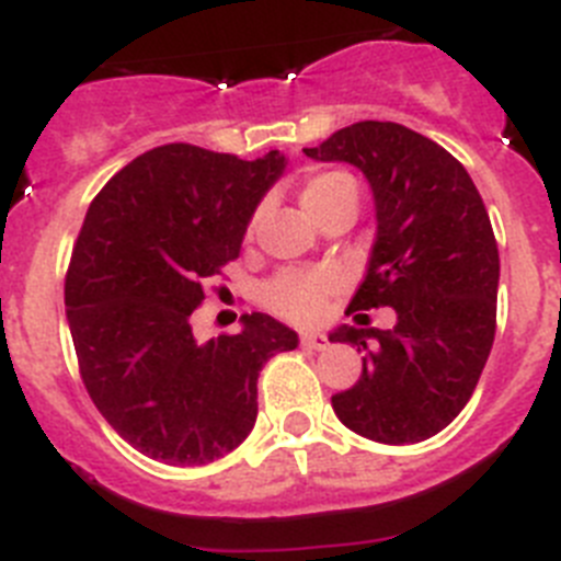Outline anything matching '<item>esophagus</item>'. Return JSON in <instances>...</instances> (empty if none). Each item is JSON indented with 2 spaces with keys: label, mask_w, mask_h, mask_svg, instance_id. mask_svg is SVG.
Segmentation results:
<instances>
[{
  "label": "esophagus",
  "mask_w": 561,
  "mask_h": 561,
  "mask_svg": "<svg viewBox=\"0 0 561 561\" xmlns=\"http://www.w3.org/2000/svg\"><path fill=\"white\" fill-rule=\"evenodd\" d=\"M299 343H301V350H310V352H321L330 346L327 335H321V332H301Z\"/></svg>",
  "instance_id": "obj_1"
}]
</instances>
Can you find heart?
I'll list each match as a JSON object with an SVG mask.
<instances>
[{"label":"heart","instance_id":"heart-1","mask_svg":"<svg viewBox=\"0 0 561 561\" xmlns=\"http://www.w3.org/2000/svg\"><path fill=\"white\" fill-rule=\"evenodd\" d=\"M301 206L307 209L312 220L324 224L332 211L343 206H355L357 209V184L352 175L343 170H312L301 181ZM260 211L251 215L249 237L254 234ZM337 282L330 274H301V271H285L276 276L265 290V301L276 316L287 318L293 324H310L324 316L327 301L335 293Z\"/></svg>","mask_w":561,"mask_h":561}]
</instances>
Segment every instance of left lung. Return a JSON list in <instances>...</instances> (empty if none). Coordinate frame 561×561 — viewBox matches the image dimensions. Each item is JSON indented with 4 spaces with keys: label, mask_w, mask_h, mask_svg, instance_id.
Here are the masks:
<instances>
[{
    "label": "left lung",
    "mask_w": 561,
    "mask_h": 561,
    "mask_svg": "<svg viewBox=\"0 0 561 561\" xmlns=\"http://www.w3.org/2000/svg\"><path fill=\"white\" fill-rule=\"evenodd\" d=\"M305 153L363 170L377 206L366 279L346 307L363 327L330 335L363 352V371L332 408L371 442H425L461 413L492 352L501 256L481 193L456 156L397 123H355ZM371 306H393L398 324L368 328L359 310Z\"/></svg>",
    "instance_id": "1"
}]
</instances>
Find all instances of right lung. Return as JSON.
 Segmentation results:
<instances>
[{"mask_svg":"<svg viewBox=\"0 0 561 561\" xmlns=\"http://www.w3.org/2000/svg\"><path fill=\"white\" fill-rule=\"evenodd\" d=\"M282 170L279 150L245 161L161 145L85 211L64 285L75 355L98 411L142 456L201 467L234 450L256 422L262 366L299 343L265 312L206 343L190 324Z\"/></svg>","mask_w":561,"mask_h":561,"instance_id":"obj_1","label":"right lung"}]
</instances>
